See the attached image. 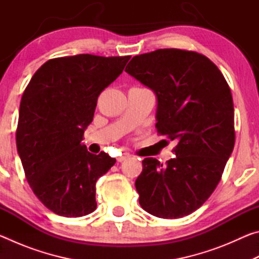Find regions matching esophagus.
<instances>
[{
    "mask_svg": "<svg viewBox=\"0 0 259 259\" xmlns=\"http://www.w3.org/2000/svg\"><path fill=\"white\" fill-rule=\"evenodd\" d=\"M130 155L129 154H126V153H124V154H122V155H120L119 157H117V162H122V161H124L125 159H128Z\"/></svg>",
    "mask_w": 259,
    "mask_h": 259,
    "instance_id": "34e87169",
    "label": "esophagus"
}]
</instances>
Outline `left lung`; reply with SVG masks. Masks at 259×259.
<instances>
[{
    "mask_svg": "<svg viewBox=\"0 0 259 259\" xmlns=\"http://www.w3.org/2000/svg\"><path fill=\"white\" fill-rule=\"evenodd\" d=\"M125 72L154 91L157 134L176 156L143 161L139 204L153 216L181 218L199 209L221 181L235 143L234 107L224 75L195 51L159 49L135 56Z\"/></svg>",
    "mask_w": 259,
    "mask_h": 259,
    "instance_id": "left-lung-1",
    "label": "left lung"
}]
</instances>
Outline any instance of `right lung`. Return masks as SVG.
Masks as SVG:
<instances>
[{
  "instance_id": "right-lung-1",
  "label": "right lung",
  "mask_w": 259,
  "mask_h": 259,
  "mask_svg": "<svg viewBox=\"0 0 259 259\" xmlns=\"http://www.w3.org/2000/svg\"><path fill=\"white\" fill-rule=\"evenodd\" d=\"M130 56L76 55L48 60L23 94L17 150L37 199L59 216L95 211L96 182L115 163L81 143L100 93L123 72Z\"/></svg>"
}]
</instances>
